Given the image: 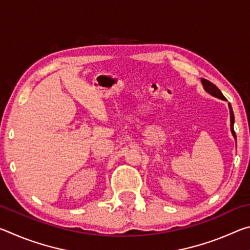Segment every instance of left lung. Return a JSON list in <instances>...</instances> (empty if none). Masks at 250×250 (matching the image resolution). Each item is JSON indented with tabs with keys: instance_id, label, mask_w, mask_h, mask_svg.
Returning <instances> with one entry per match:
<instances>
[{
	"instance_id": "8db88e82",
	"label": "left lung",
	"mask_w": 250,
	"mask_h": 250,
	"mask_svg": "<svg viewBox=\"0 0 250 250\" xmlns=\"http://www.w3.org/2000/svg\"><path fill=\"white\" fill-rule=\"evenodd\" d=\"M202 83H203V86H204V89L207 92H208V94H210L211 96H214V97H216V98L226 100L225 97H224V95L221 92V90H219L218 88L215 86L213 83L208 82V80H207V79L202 78ZM228 105H229V110H230V130H231L232 135H234L235 139H236V133H235V131H234V121H235L234 112H232V109H231L230 104H228Z\"/></svg>"
}]
</instances>
